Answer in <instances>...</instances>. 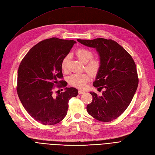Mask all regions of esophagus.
Returning <instances> with one entry per match:
<instances>
[{
	"instance_id": "esophagus-1",
	"label": "esophagus",
	"mask_w": 155,
	"mask_h": 155,
	"mask_svg": "<svg viewBox=\"0 0 155 155\" xmlns=\"http://www.w3.org/2000/svg\"><path fill=\"white\" fill-rule=\"evenodd\" d=\"M85 91H82V90H79L78 91V94H85Z\"/></svg>"
}]
</instances>
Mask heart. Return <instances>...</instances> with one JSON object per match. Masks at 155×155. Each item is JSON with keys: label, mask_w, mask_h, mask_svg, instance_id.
<instances>
[{"label": "heart", "mask_w": 155, "mask_h": 155, "mask_svg": "<svg viewBox=\"0 0 155 155\" xmlns=\"http://www.w3.org/2000/svg\"><path fill=\"white\" fill-rule=\"evenodd\" d=\"M77 58L84 64H85V69L92 75H95L99 72L101 68V61L99 59H92V53L85 48H78L75 52ZM70 60V56L67 55L63 59L61 67L63 71H67L68 65ZM90 75L87 73H75L71 75L69 78V84L78 88H83L85 84L90 80Z\"/></svg>", "instance_id": "1"}]
</instances>
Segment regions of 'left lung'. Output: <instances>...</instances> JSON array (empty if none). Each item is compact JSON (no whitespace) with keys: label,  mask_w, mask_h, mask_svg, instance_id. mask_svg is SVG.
Returning a JSON list of instances; mask_svg holds the SVG:
<instances>
[{"label":"left lung","mask_w":155,"mask_h":155,"mask_svg":"<svg viewBox=\"0 0 155 155\" xmlns=\"http://www.w3.org/2000/svg\"><path fill=\"white\" fill-rule=\"evenodd\" d=\"M95 48L99 56L101 68L93 85L104 91L101 96L91 92L92 102L88 113L95 119L110 122L123 114L131 103L138 86L136 64L125 49L112 39L99 38L77 39Z\"/></svg>","instance_id":"8db88e82"}]
</instances>
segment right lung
I'll list each match as a JSON object with an SVG mask.
<instances>
[{"label": "right lung", "mask_w": 155, "mask_h": 155, "mask_svg": "<svg viewBox=\"0 0 155 155\" xmlns=\"http://www.w3.org/2000/svg\"><path fill=\"white\" fill-rule=\"evenodd\" d=\"M75 43L57 38L45 39L32 47L19 64V98L29 114L42 124L60 123L67 116L69 100L78 95L74 87H66L57 95L53 92L54 84L64 82L58 81L63 78L61 61Z\"/></svg>", "instance_id": "right-lung-1"}]
</instances>
